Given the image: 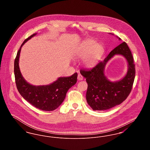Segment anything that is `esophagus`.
Wrapping results in <instances>:
<instances>
[{"label":"esophagus","mask_w":150,"mask_h":150,"mask_svg":"<svg viewBox=\"0 0 150 150\" xmlns=\"http://www.w3.org/2000/svg\"><path fill=\"white\" fill-rule=\"evenodd\" d=\"M78 79L79 80H82L83 79V76L81 74H79L78 76Z\"/></svg>","instance_id":"esophagus-1"}]
</instances>
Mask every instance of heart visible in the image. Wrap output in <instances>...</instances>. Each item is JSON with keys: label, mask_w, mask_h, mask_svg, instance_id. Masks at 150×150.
Listing matches in <instances>:
<instances>
[{"label": "heart", "mask_w": 150, "mask_h": 150, "mask_svg": "<svg viewBox=\"0 0 150 150\" xmlns=\"http://www.w3.org/2000/svg\"><path fill=\"white\" fill-rule=\"evenodd\" d=\"M103 53V47L100 44H95L93 40L84 41L75 50L77 57H86L83 64L86 68L95 67L100 61Z\"/></svg>", "instance_id": "1"}]
</instances>
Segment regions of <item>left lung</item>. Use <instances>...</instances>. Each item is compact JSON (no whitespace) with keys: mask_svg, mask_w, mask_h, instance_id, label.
Returning <instances> with one entry per match:
<instances>
[{"mask_svg":"<svg viewBox=\"0 0 150 150\" xmlns=\"http://www.w3.org/2000/svg\"><path fill=\"white\" fill-rule=\"evenodd\" d=\"M116 37L121 40L120 38ZM115 55H121L125 57L129 69L122 79L111 82L105 76L104 71L108 61ZM80 72L88 83L86 94L87 103L94 111H104L120 105L127 99L132 89L136 69L132 52L127 44L123 42L115 48L103 61L92 70H80Z\"/></svg>","mask_w":150,"mask_h":150,"instance_id":"left-lung-1","label":"left lung"}]
</instances>
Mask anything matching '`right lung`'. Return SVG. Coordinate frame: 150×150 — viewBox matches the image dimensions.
I'll use <instances>...</instances> for the list:
<instances>
[{"label":"right lung","instance_id":"right-lung-1","mask_svg":"<svg viewBox=\"0 0 150 150\" xmlns=\"http://www.w3.org/2000/svg\"><path fill=\"white\" fill-rule=\"evenodd\" d=\"M36 35L34 34L25 40L17 52L14 63L16 84L22 97L33 106L43 111H53L61 105L68 90L76 84L78 74L75 72L69 77H59L46 86H33L28 83L20 71L19 58L22 47Z\"/></svg>","mask_w":150,"mask_h":150}]
</instances>
